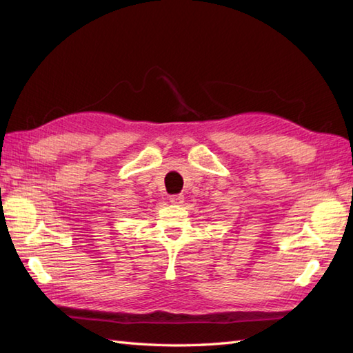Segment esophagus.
I'll use <instances>...</instances> for the list:
<instances>
[{"mask_svg": "<svg viewBox=\"0 0 353 353\" xmlns=\"http://www.w3.org/2000/svg\"><path fill=\"white\" fill-rule=\"evenodd\" d=\"M170 201L172 205H182L183 203V196L182 194H176V196H170Z\"/></svg>", "mask_w": 353, "mask_h": 353, "instance_id": "obj_1", "label": "esophagus"}]
</instances>
